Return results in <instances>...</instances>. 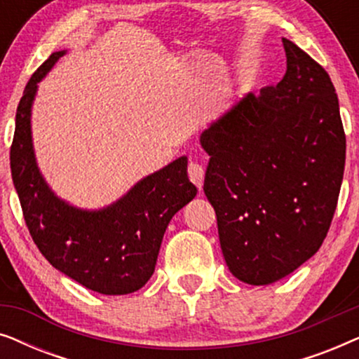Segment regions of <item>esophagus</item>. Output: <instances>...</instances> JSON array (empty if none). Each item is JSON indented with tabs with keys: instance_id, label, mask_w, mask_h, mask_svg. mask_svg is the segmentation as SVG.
I'll return each mask as SVG.
<instances>
[{
	"instance_id": "1",
	"label": "esophagus",
	"mask_w": 359,
	"mask_h": 359,
	"mask_svg": "<svg viewBox=\"0 0 359 359\" xmlns=\"http://www.w3.org/2000/svg\"><path fill=\"white\" fill-rule=\"evenodd\" d=\"M188 175H189V180L193 181V183L198 186L199 189L203 188V184H204V168H203V165L196 163V161H191V163L188 165Z\"/></svg>"
}]
</instances>
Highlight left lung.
I'll return each instance as SVG.
<instances>
[{
    "instance_id": "1",
    "label": "left lung",
    "mask_w": 359,
    "mask_h": 359,
    "mask_svg": "<svg viewBox=\"0 0 359 359\" xmlns=\"http://www.w3.org/2000/svg\"><path fill=\"white\" fill-rule=\"evenodd\" d=\"M287 70L248 93L203 134L204 193L217 215L230 273L276 283L313 257L330 229L346 139L328 73L283 39Z\"/></svg>"
}]
</instances>
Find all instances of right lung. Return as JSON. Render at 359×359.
I'll return each instance as SVG.
<instances>
[{
    "instance_id": "obj_1",
    "label": "right lung",
    "mask_w": 359,
    "mask_h": 359,
    "mask_svg": "<svg viewBox=\"0 0 359 359\" xmlns=\"http://www.w3.org/2000/svg\"><path fill=\"white\" fill-rule=\"evenodd\" d=\"M65 53L53 52L37 68L19 101L13 183L34 243L53 268L95 292L130 294L151 278L171 217L198 189L188 178V156H180L102 209H80L53 193L37 166L31 116L37 83Z\"/></svg>"
}]
</instances>
